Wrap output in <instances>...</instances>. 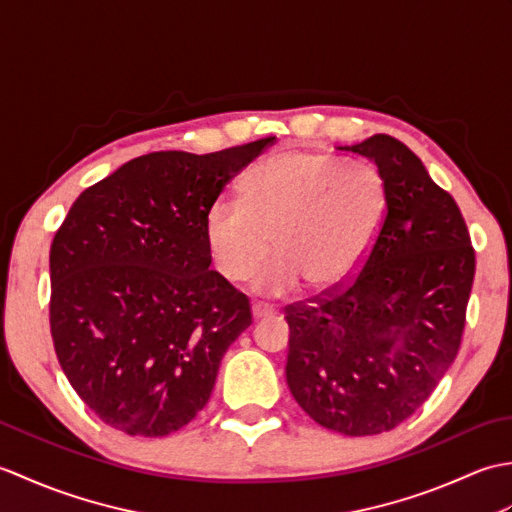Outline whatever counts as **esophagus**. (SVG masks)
<instances>
[{
    "label": "esophagus",
    "mask_w": 512,
    "mask_h": 512,
    "mask_svg": "<svg viewBox=\"0 0 512 512\" xmlns=\"http://www.w3.org/2000/svg\"><path fill=\"white\" fill-rule=\"evenodd\" d=\"M270 314H275V308L264 306V303H253V319L259 321L264 317H270Z\"/></svg>",
    "instance_id": "esophagus-1"
}]
</instances>
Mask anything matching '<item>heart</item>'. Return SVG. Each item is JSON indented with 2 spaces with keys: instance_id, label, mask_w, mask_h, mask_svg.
I'll use <instances>...</instances> for the list:
<instances>
[{
  "instance_id": "obj_1",
  "label": "heart",
  "mask_w": 512,
  "mask_h": 512,
  "mask_svg": "<svg viewBox=\"0 0 512 512\" xmlns=\"http://www.w3.org/2000/svg\"><path fill=\"white\" fill-rule=\"evenodd\" d=\"M387 213V184L374 165L284 151L248 173L244 200L220 198L204 215L213 268L239 284L270 250L277 257L255 279L268 295L330 292L350 279L372 250Z\"/></svg>"
}]
</instances>
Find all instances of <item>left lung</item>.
I'll return each mask as SVG.
<instances>
[{
    "label": "left lung",
    "instance_id": "8db88e82",
    "mask_svg": "<svg viewBox=\"0 0 512 512\" xmlns=\"http://www.w3.org/2000/svg\"><path fill=\"white\" fill-rule=\"evenodd\" d=\"M376 162L387 213L345 286L286 308V380L321 427L376 436L413 416L458 356L475 250L460 206L394 136L339 147Z\"/></svg>",
    "mask_w": 512,
    "mask_h": 512
}]
</instances>
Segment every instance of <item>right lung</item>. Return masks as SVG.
Segmentation results:
<instances>
[{"label": "right lung", "mask_w": 512, "mask_h": 512, "mask_svg": "<svg viewBox=\"0 0 512 512\" xmlns=\"http://www.w3.org/2000/svg\"><path fill=\"white\" fill-rule=\"evenodd\" d=\"M273 143L129 160L85 189L54 233V352L110 427L162 438L209 402L222 356L253 314L248 297L209 270L204 215Z\"/></svg>", "instance_id": "right-lung-1"}]
</instances>
